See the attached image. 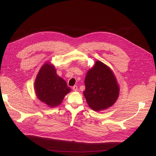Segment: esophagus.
Returning a JSON list of instances; mask_svg holds the SVG:
<instances>
[{
	"label": "esophagus",
	"instance_id": "34e87169",
	"mask_svg": "<svg viewBox=\"0 0 156 156\" xmlns=\"http://www.w3.org/2000/svg\"><path fill=\"white\" fill-rule=\"evenodd\" d=\"M72 89H73V90L77 91L78 90V87H77V86H74V87H72Z\"/></svg>",
	"mask_w": 156,
	"mask_h": 156
}]
</instances>
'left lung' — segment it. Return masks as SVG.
<instances>
[{"label": "left lung", "instance_id": "1", "mask_svg": "<svg viewBox=\"0 0 156 156\" xmlns=\"http://www.w3.org/2000/svg\"><path fill=\"white\" fill-rule=\"evenodd\" d=\"M84 95L92 110L99 111L111 107L117 100L119 87L113 72L107 65L97 61L88 71Z\"/></svg>", "mask_w": 156, "mask_h": 156}]
</instances>
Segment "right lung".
I'll return each mask as SVG.
<instances>
[{"instance_id": "obj_1", "label": "right lung", "mask_w": 156, "mask_h": 156, "mask_svg": "<svg viewBox=\"0 0 156 156\" xmlns=\"http://www.w3.org/2000/svg\"><path fill=\"white\" fill-rule=\"evenodd\" d=\"M34 88L39 100L50 107L60 105L71 90L64 79L56 74L54 66L49 62L43 65L38 72Z\"/></svg>"}]
</instances>
